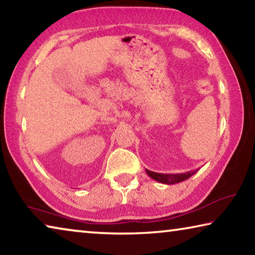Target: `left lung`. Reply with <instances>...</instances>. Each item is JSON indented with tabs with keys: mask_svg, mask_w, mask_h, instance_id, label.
<instances>
[{
	"mask_svg": "<svg viewBox=\"0 0 255 255\" xmlns=\"http://www.w3.org/2000/svg\"><path fill=\"white\" fill-rule=\"evenodd\" d=\"M198 170H191L189 172H185V173H176V174H165V173H156V172L149 171L146 169V173H147L150 178L154 179L157 182H161L164 184H174L182 182V181L189 179L190 176H192L196 173Z\"/></svg>",
	"mask_w": 255,
	"mask_h": 255,
	"instance_id": "8db88e82",
	"label": "left lung"
}]
</instances>
